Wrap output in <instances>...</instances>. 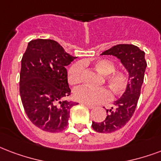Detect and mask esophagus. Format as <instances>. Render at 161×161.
Returning <instances> with one entry per match:
<instances>
[{
	"instance_id": "34e87169",
	"label": "esophagus",
	"mask_w": 161,
	"mask_h": 161,
	"mask_svg": "<svg viewBox=\"0 0 161 161\" xmlns=\"http://www.w3.org/2000/svg\"><path fill=\"white\" fill-rule=\"evenodd\" d=\"M81 104H82V105H85L86 107H87V108H89V109H93V108L94 107V105H88V104H86V103H81Z\"/></svg>"
}]
</instances>
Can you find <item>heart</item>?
Wrapping results in <instances>:
<instances>
[{
  "label": "heart",
  "mask_w": 161,
  "mask_h": 161,
  "mask_svg": "<svg viewBox=\"0 0 161 161\" xmlns=\"http://www.w3.org/2000/svg\"><path fill=\"white\" fill-rule=\"evenodd\" d=\"M87 62H84L86 64ZM95 69L104 75L105 81L110 86L115 94H121L127 89L128 84V76L123 71H116V65L108 59H100L94 62ZM84 66L82 62H77L70 67L67 72V79L70 84L77 85L81 83L83 78ZM76 100L88 105H96L108 101L111 99V94L105 88H91L82 86L74 91Z\"/></svg>",
  "instance_id": "1"
}]
</instances>
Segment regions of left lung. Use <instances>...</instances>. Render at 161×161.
Returning <instances> with one entry per match:
<instances>
[{
    "label": "left lung",
    "mask_w": 161,
    "mask_h": 161,
    "mask_svg": "<svg viewBox=\"0 0 161 161\" xmlns=\"http://www.w3.org/2000/svg\"><path fill=\"white\" fill-rule=\"evenodd\" d=\"M101 55H110L120 59L128 72V84L126 91L120 99L114 102L115 107L106 110L107 116L103 121L92 122L94 131L107 133L124 127L134 113L140 96L147 62L144 57L145 53L133 45H116Z\"/></svg>",
    "instance_id": "obj_1"
}]
</instances>
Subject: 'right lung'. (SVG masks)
<instances>
[{
	"mask_svg": "<svg viewBox=\"0 0 161 161\" xmlns=\"http://www.w3.org/2000/svg\"><path fill=\"white\" fill-rule=\"evenodd\" d=\"M77 57L53 40H31L21 61L19 92L32 123L43 131L58 132L68 124L78 103L63 100L71 94L66 67Z\"/></svg>",
	"mask_w": 161,
	"mask_h": 161,
	"instance_id": "right-lung-1",
	"label": "right lung"
}]
</instances>
